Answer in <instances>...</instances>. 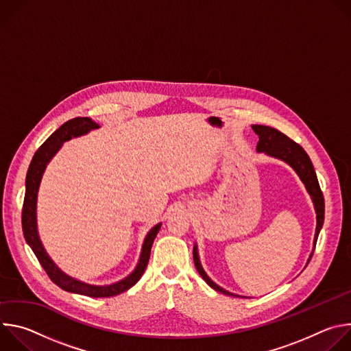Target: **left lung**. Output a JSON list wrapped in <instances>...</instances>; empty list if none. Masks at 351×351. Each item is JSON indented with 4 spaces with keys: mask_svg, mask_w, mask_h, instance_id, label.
I'll return each mask as SVG.
<instances>
[{
    "mask_svg": "<svg viewBox=\"0 0 351 351\" xmlns=\"http://www.w3.org/2000/svg\"><path fill=\"white\" fill-rule=\"evenodd\" d=\"M252 128L256 132V134L258 136L257 153H264L268 157L280 160V161L286 162L287 165H290L293 168V171L298 175L300 180L304 183V186L307 189V193L310 194V197L313 199L314 210H315V214H317V228H315V236H314V247H313V252H311V254L308 257V261H307V265H308V263H310V260L314 254L317 239H318V234L322 229L324 218H325V202H324V195H322V191H321V187H319L313 162H311L310 157L307 156V153L303 149V147L298 145L293 140H290L282 132H279V130H276L271 126H264V125H253ZM193 260H194V265H195L198 274L202 275V278L207 282L208 286H211L217 291H221V293L228 294V295L244 297V295L230 293V291L225 290L223 287L218 286L206 274L202 263H199L197 243H194V247H193Z\"/></svg>",
    "mask_w": 351,
    "mask_h": 351,
    "instance_id": "1",
    "label": "left lung"
}]
</instances>
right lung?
<instances>
[{"mask_svg": "<svg viewBox=\"0 0 351 351\" xmlns=\"http://www.w3.org/2000/svg\"><path fill=\"white\" fill-rule=\"evenodd\" d=\"M98 128L99 125L93 122V119L90 118H73L65 122L60 129H57L37 149L36 154L32 158V162L29 165L27 175H26V184H25L26 190H25V202H23V210H22V229H23V236L26 239V243L33 250V253L36 254L37 260L40 261L41 267L44 268L49 279H51L57 286H60L61 289L69 293L83 294L88 297H112L130 289L133 285L138 282V279L144 274L149 260V253H152V245L154 243L157 233L161 229V225H162L161 222L153 226L147 233L143 241L140 258L137 261L136 268L126 278L111 285H90L66 275L45 252V248L38 236V229H37V194H38L40 183L47 165L56 157V154L60 152L65 141L75 137L84 136L88 132L95 130Z\"/></svg>", "mask_w": 351, "mask_h": 351, "instance_id": "right-lung-1", "label": "right lung"}]
</instances>
